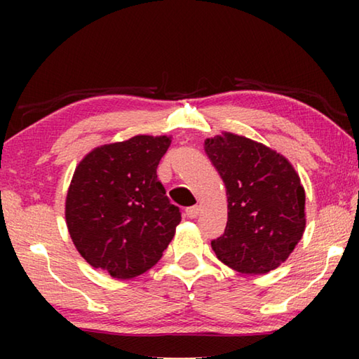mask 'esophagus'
Returning <instances> with one entry per match:
<instances>
[{"instance_id":"34e87169","label":"esophagus","mask_w":359,"mask_h":359,"mask_svg":"<svg viewBox=\"0 0 359 359\" xmlns=\"http://www.w3.org/2000/svg\"><path fill=\"white\" fill-rule=\"evenodd\" d=\"M185 212L190 218H196L199 215V212H201V208H199V205H191V208H188Z\"/></svg>"}]
</instances>
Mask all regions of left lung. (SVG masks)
<instances>
[{
    "label": "left lung",
    "instance_id": "obj_1",
    "mask_svg": "<svg viewBox=\"0 0 359 359\" xmlns=\"http://www.w3.org/2000/svg\"><path fill=\"white\" fill-rule=\"evenodd\" d=\"M204 150L226 187L228 223L212 241L217 258L242 274H266L294 250L306 229V193L287 158L223 133Z\"/></svg>",
    "mask_w": 359,
    "mask_h": 359
}]
</instances>
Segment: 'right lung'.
<instances>
[{
  "label": "right lung",
  "mask_w": 359,
  "mask_h": 359,
  "mask_svg": "<svg viewBox=\"0 0 359 359\" xmlns=\"http://www.w3.org/2000/svg\"><path fill=\"white\" fill-rule=\"evenodd\" d=\"M171 137L135 136L83 158L66 196V224L77 252L114 278H133L155 266L180 223L156 175Z\"/></svg>",
  "instance_id": "right-lung-1"
}]
</instances>
